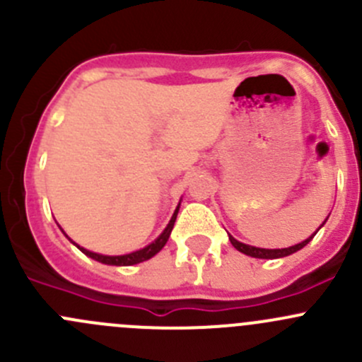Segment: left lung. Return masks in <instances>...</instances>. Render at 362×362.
I'll use <instances>...</instances> for the list:
<instances>
[{
    "label": "left lung",
    "mask_w": 362,
    "mask_h": 362,
    "mask_svg": "<svg viewBox=\"0 0 362 362\" xmlns=\"http://www.w3.org/2000/svg\"><path fill=\"white\" fill-rule=\"evenodd\" d=\"M325 223V221H324ZM322 223V225H324ZM320 225V227H322ZM318 227V228H320ZM317 228V232H318ZM315 232V234H317ZM313 234V235H315ZM313 235H310L308 239H304L303 243H299V245H294V246H288V248H281V250H266V248H257V246H250V245H245V243H239L238 239H234L232 235H228V239H230L232 246H234L235 250H239L241 253H245V255H250V257H255V259H281V257H287V255H292V253H296L298 250L304 248V246L308 245V243L313 239Z\"/></svg>",
    "instance_id": "obj_1"
}]
</instances>
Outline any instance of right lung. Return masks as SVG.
I'll use <instances>...</instances> for the list:
<instances>
[{"instance_id":"add662e5","label":"right lung","mask_w":362,"mask_h":362,"mask_svg":"<svg viewBox=\"0 0 362 362\" xmlns=\"http://www.w3.org/2000/svg\"><path fill=\"white\" fill-rule=\"evenodd\" d=\"M177 211H180V206L176 207V211H174L173 218H170L169 225L165 227V230L162 232V234L158 235V238L155 239V241L151 243V245H148L146 248L142 250H137V252H132V253H127V255H102V253H95V252H89V250L86 248H81L78 245H74L77 246L78 250H81L82 253H86L88 257H91V259L98 260V262L102 264H107V266H134V264H139V262H144V260H149L151 257H155L156 253L160 252V250L165 246V243L169 241V235L170 232H173V227H174V221H176V216H177ZM64 234V232H63ZM66 235V234H64ZM68 238V235H66Z\"/></svg>"}]
</instances>
